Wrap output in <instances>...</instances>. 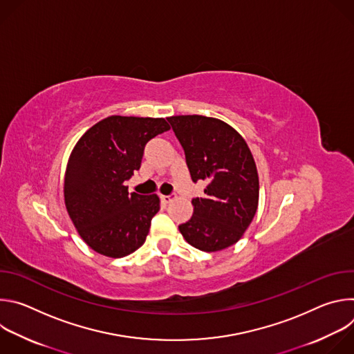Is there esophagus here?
Segmentation results:
<instances>
[{
    "label": "esophagus",
    "mask_w": 354,
    "mask_h": 354,
    "mask_svg": "<svg viewBox=\"0 0 354 354\" xmlns=\"http://www.w3.org/2000/svg\"><path fill=\"white\" fill-rule=\"evenodd\" d=\"M175 198V194H168V196H165V194H162L161 196V200L164 201V203H171V201Z\"/></svg>",
    "instance_id": "34e87169"
}]
</instances>
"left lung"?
I'll use <instances>...</instances> for the list:
<instances>
[{
	"instance_id": "8db88e82",
	"label": "left lung",
	"mask_w": 354,
	"mask_h": 354,
	"mask_svg": "<svg viewBox=\"0 0 354 354\" xmlns=\"http://www.w3.org/2000/svg\"><path fill=\"white\" fill-rule=\"evenodd\" d=\"M193 182L205 196L192 200L193 216L179 225L183 238L205 252L225 249L243 235L259 201L258 169L242 136L230 124L200 115L171 116Z\"/></svg>"
}]
</instances>
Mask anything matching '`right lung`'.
<instances>
[{
  "label": "right lung",
  "instance_id": "add662e5",
  "mask_svg": "<svg viewBox=\"0 0 354 354\" xmlns=\"http://www.w3.org/2000/svg\"><path fill=\"white\" fill-rule=\"evenodd\" d=\"M169 129L162 118L109 116L75 144L64 178L66 207L97 254L123 258L144 243L160 198L129 193L124 182L140 169L145 144Z\"/></svg>",
  "mask_w": 354,
  "mask_h": 354
}]
</instances>
